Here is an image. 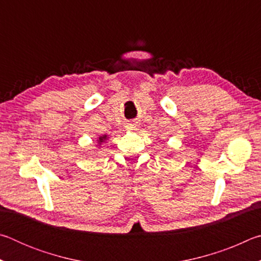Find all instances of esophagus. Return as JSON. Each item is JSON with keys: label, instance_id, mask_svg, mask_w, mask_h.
Returning a JSON list of instances; mask_svg holds the SVG:
<instances>
[{"label": "esophagus", "instance_id": "1", "mask_svg": "<svg viewBox=\"0 0 261 261\" xmlns=\"http://www.w3.org/2000/svg\"><path fill=\"white\" fill-rule=\"evenodd\" d=\"M138 124H137V123H126L125 124V129L127 130V131H134V130H137L138 129Z\"/></svg>", "mask_w": 261, "mask_h": 261}]
</instances>
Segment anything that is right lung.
<instances>
[{
  "instance_id": "add662e5",
  "label": "right lung",
  "mask_w": 261,
  "mask_h": 261,
  "mask_svg": "<svg viewBox=\"0 0 261 261\" xmlns=\"http://www.w3.org/2000/svg\"><path fill=\"white\" fill-rule=\"evenodd\" d=\"M108 139V137H107V135H103V136H100L99 137V139H98V141H99V145H101V143H103V141H106Z\"/></svg>"
}]
</instances>
